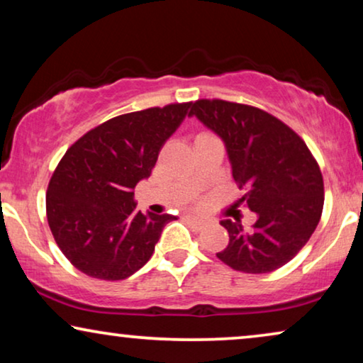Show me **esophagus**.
<instances>
[{
    "label": "esophagus",
    "instance_id": "obj_1",
    "mask_svg": "<svg viewBox=\"0 0 363 363\" xmlns=\"http://www.w3.org/2000/svg\"><path fill=\"white\" fill-rule=\"evenodd\" d=\"M186 221L190 223V225H191L193 228H195V230H198V231L203 230V228L206 226V221H205V220H200V218L191 216V215H188V216H186Z\"/></svg>",
    "mask_w": 363,
    "mask_h": 363
}]
</instances>
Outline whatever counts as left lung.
Returning <instances> with one entry per match:
<instances>
[{
  "label": "left lung",
  "mask_w": 363,
  "mask_h": 363,
  "mask_svg": "<svg viewBox=\"0 0 363 363\" xmlns=\"http://www.w3.org/2000/svg\"><path fill=\"white\" fill-rule=\"evenodd\" d=\"M225 143L241 201L256 213L250 231L223 220L230 242L216 256L233 269L264 274L289 262L309 241L324 206L320 168L297 133L261 108L226 101L191 102L190 117Z\"/></svg>",
  "instance_id": "1"
}]
</instances>
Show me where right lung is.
I'll return each instance as SVG.
<instances>
[{
    "mask_svg": "<svg viewBox=\"0 0 363 363\" xmlns=\"http://www.w3.org/2000/svg\"><path fill=\"white\" fill-rule=\"evenodd\" d=\"M191 102L123 113L66 152L46 195L48 223L62 255L84 274L121 281L150 259L172 215L135 211L133 188L150 177L163 143Z\"/></svg>",
    "mask_w": 363,
    "mask_h": 363,
    "instance_id": "right-lung-1",
    "label": "right lung"
}]
</instances>
